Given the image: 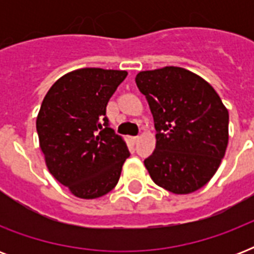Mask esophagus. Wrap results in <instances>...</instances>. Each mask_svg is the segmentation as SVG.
<instances>
[{"instance_id": "obj_1", "label": "esophagus", "mask_w": 254, "mask_h": 254, "mask_svg": "<svg viewBox=\"0 0 254 254\" xmlns=\"http://www.w3.org/2000/svg\"><path fill=\"white\" fill-rule=\"evenodd\" d=\"M139 141V137H131V142L137 143Z\"/></svg>"}]
</instances>
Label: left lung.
Wrapping results in <instances>:
<instances>
[{"instance_id":"8db88e82","label":"left lung","mask_w":254,"mask_h":254,"mask_svg":"<svg viewBox=\"0 0 254 254\" xmlns=\"http://www.w3.org/2000/svg\"><path fill=\"white\" fill-rule=\"evenodd\" d=\"M135 84L154 119L155 150L145 167L155 185L191 193L215 175L228 145L229 115L211 85L181 67L141 71Z\"/></svg>"}]
</instances>
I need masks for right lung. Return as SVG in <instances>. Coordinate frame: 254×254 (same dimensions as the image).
Here are the masks:
<instances>
[{"label": "right lung", "mask_w": 254, "mask_h": 254, "mask_svg": "<svg viewBox=\"0 0 254 254\" xmlns=\"http://www.w3.org/2000/svg\"><path fill=\"white\" fill-rule=\"evenodd\" d=\"M127 75L119 69H75L58 79L42 101L37 131L46 165L76 197L96 199L112 191L130 155L105 115Z\"/></svg>", "instance_id": "right-lung-1"}]
</instances>
